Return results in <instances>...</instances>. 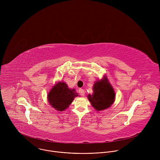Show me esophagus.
Wrapping results in <instances>:
<instances>
[{
  "mask_svg": "<svg viewBox=\"0 0 160 160\" xmlns=\"http://www.w3.org/2000/svg\"><path fill=\"white\" fill-rule=\"evenodd\" d=\"M78 92H79V94H80V96H85V92H84V90L83 89H82V88L79 89Z\"/></svg>",
  "mask_w": 160,
  "mask_h": 160,
  "instance_id": "obj_1",
  "label": "esophagus"
}]
</instances>
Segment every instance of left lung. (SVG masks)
Wrapping results in <instances>:
<instances>
[{
  "mask_svg": "<svg viewBox=\"0 0 160 160\" xmlns=\"http://www.w3.org/2000/svg\"><path fill=\"white\" fill-rule=\"evenodd\" d=\"M92 90V94H88L87 97L91 104L97 111L109 108L115 100V90L106 77L96 82Z\"/></svg>",
  "mask_w": 160,
  "mask_h": 160,
  "instance_id": "obj_1",
  "label": "left lung"
}]
</instances>
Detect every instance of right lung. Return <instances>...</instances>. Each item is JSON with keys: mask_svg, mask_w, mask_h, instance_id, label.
I'll return each mask as SVG.
<instances>
[{"mask_svg": "<svg viewBox=\"0 0 160 160\" xmlns=\"http://www.w3.org/2000/svg\"><path fill=\"white\" fill-rule=\"evenodd\" d=\"M78 96L75 88H69L64 82L57 83L50 90L48 99L49 104L57 111H64L69 107L75 97Z\"/></svg>", "mask_w": 160, "mask_h": 160, "instance_id": "obj_1", "label": "right lung"}]
</instances>
